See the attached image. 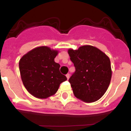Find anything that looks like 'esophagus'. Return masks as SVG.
Returning a JSON list of instances; mask_svg holds the SVG:
<instances>
[{"instance_id":"1","label":"esophagus","mask_w":131,"mask_h":131,"mask_svg":"<svg viewBox=\"0 0 131 131\" xmlns=\"http://www.w3.org/2000/svg\"><path fill=\"white\" fill-rule=\"evenodd\" d=\"M69 76H70V75H69V73H68V74H66V77H67V79H69Z\"/></svg>"}]
</instances>
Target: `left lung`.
<instances>
[{
    "label": "left lung",
    "instance_id": "left-lung-1",
    "mask_svg": "<svg viewBox=\"0 0 131 131\" xmlns=\"http://www.w3.org/2000/svg\"><path fill=\"white\" fill-rule=\"evenodd\" d=\"M68 54L75 71L69 79L74 95L85 102L99 100L107 91L111 78L110 60L98 48L85 45Z\"/></svg>",
    "mask_w": 131,
    "mask_h": 131
}]
</instances>
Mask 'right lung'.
Listing matches in <instances>:
<instances>
[{
  "instance_id": "obj_1",
  "label": "right lung",
  "mask_w": 131,
  "mask_h": 131,
  "mask_svg": "<svg viewBox=\"0 0 131 131\" xmlns=\"http://www.w3.org/2000/svg\"><path fill=\"white\" fill-rule=\"evenodd\" d=\"M58 52L47 47L35 48L24 55L19 62L21 80L25 89L36 98H47L58 90L66 77L54 62Z\"/></svg>"
}]
</instances>
